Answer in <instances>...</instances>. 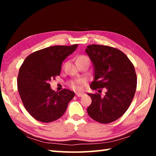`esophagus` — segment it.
Listing matches in <instances>:
<instances>
[{
  "mask_svg": "<svg viewBox=\"0 0 156 156\" xmlns=\"http://www.w3.org/2000/svg\"><path fill=\"white\" fill-rule=\"evenodd\" d=\"M76 96H78V97H81V96H83V95H84V94H83V93H76Z\"/></svg>",
  "mask_w": 156,
  "mask_h": 156,
  "instance_id": "1",
  "label": "esophagus"
}]
</instances>
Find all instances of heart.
Masks as SVG:
<instances>
[{
  "mask_svg": "<svg viewBox=\"0 0 156 156\" xmlns=\"http://www.w3.org/2000/svg\"><path fill=\"white\" fill-rule=\"evenodd\" d=\"M79 60H89V57L87 56H84V55H80L77 58V61ZM84 83V81L83 79H78V80H76L74 82H72L71 83V85H72V87L75 89H80L81 86Z\"/></svg>",
  "mask_w": 156,
  "mask_h": 156,
  "instance_id": "b5f03b06",
  "label": "heart"
}]
</instances>
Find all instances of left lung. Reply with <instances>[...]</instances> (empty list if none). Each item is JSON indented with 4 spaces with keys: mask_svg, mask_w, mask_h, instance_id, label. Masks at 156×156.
<instances>
[{
    "mask_svg": "<svg viewBox=\"0 0 156 156\" xmlns=\"http://www.w3.org/2000/svg\"><path fill=\"white\" fill-rule=\"evenodd\" d=\"M94 66L93 90L105 87L104 97L98 93L88 94L91 104L89 115L96 122L108 124L120 118L129 109L136 93L137 76L133 63L115 47L91 44L86 49Z\"/></svg>",
    "mask_w": 156,
    "mask_h": 156,
    "instance_id": "8db88e82",
    "label": "left lung"
}]
</instances>
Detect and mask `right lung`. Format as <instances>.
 <instances>
[{
  "label": "right lung",
  "instance_id": "add662e5",
  "mask_svg": "<svg viewBox=\"0 0 156 156\" xmlns=\"http://www.w3.org/2000/svg\"><path fill=\"white\" fill-rule=\"evenodd\" d=\"M78 44L49 47L33 52L25 59L18 72L17 86L26 110L36 120L51 122L64 114L74 92L53 91L49 82L60 76L62 62Z\"/></svg>",
  "mask_w": 156,
  "mask_h": 156
}]
</instances>
